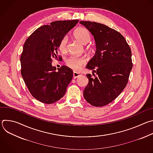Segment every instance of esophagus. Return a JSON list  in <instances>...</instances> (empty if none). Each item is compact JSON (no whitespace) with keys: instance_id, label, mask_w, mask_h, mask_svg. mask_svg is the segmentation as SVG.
Here are the masks:
<instances>
[{"instance_id":"1","label":"esophagus","mask_w":153,"mask_h":153,"mask_svg":"<svg viewBox=\"0 0 153 153\" xmlns=\"http://www.w3.org/2000/svg\"><path fill=\"white\" fill-rule=\"evenodd\" d=\"M80 76H81V74H80V73H77V72H76V71H74V72H73V78H74V79H76V78L79 77Z\"/></svg>"}]
</instances>
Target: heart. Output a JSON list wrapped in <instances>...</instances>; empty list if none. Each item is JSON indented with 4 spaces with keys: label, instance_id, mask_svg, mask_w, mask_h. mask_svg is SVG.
<instances>
[{
    "label": "heart",
    "instance_id": "obj_1",
    "mask_svg": "<svg viewBox=\"0 0 153 153\" xmlns=\"http://www.w3.org/2000/svg\"><path fill=\"white\" fill-rule=\"evenodd\" d=\"M74 36L78 41L83 45L88 43L90 40V34L89 32L86 29L83 28H79L77 29L74 33ZM67 37H63L60 40L59 45V49L62 52H65L67 51ZM66 63L67 66L70 68L76 71H78L85 64V59L83 57L71 56L67 59Z\"/></svg>",
    "mask_w": 153,
    "mask_h": 153
}]
</instances>
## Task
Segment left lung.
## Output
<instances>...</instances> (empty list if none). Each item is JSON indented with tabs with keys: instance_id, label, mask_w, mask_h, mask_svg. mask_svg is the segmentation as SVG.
Instances as JSON below:
<instances>
[{
	"instance_id": "1",
	"label": "left lung",
	"mask_w": 153,
	"mask_h": 153,
	"mask_svg": "<svg viewBox=\"0 0 153 153\" xmlns=\"http://www.w3.org/2000/svg\"><path fill=\"white\" fill-rule=\"evenodd\" d=\"M93 36L96 51L86 68L96 72L83 91L85 100L94 106L113 102L124 90L132 70L131 51L123 36L108 26L90 21H80Z\"/></svg>"
}]
</instances>
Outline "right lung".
I'll list each match as a JSON object with an SVG mask.
<instances>
[{"label": "right lung", "instance_id": "1", "mask_svg": "<svg viewBox=\"0 0 153 153\" xmlns=\"http://www.w3.org/2000/svg\"><path fill=\"white\" fill-rule=\"evenodd\" d=\"M78 22L58 20L43 25L24 43L20 57L21 74L31 95L41 102L51 104L60 100L72 80V70L63 65L56 71L52 58L58 57L60 40Z\"/></svg>", "mask_w": 153, "mask_h": 153}]
</instances>
